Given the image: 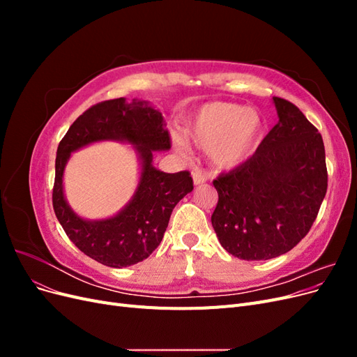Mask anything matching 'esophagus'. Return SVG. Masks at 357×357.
<instances>
[{
  "instance_id": "34e87169",
  "label": "esophagus",
  "mask_w": 357,
  "mask_h": 357,
  "mask_svg": "<svg viewBox=\"0 0 357 357\" xmlns=\"http://www.w3.org/2000/svg\"><path fill=\"white\" fill-rule=\"evenodd\" d=\"M192 177H193V185H195V186L202 185V183H205V180H207V177H205L201 171L193 172Z\"/></svg>"
}]
</instances>
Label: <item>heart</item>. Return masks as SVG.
<instances>
[{"label":"heart","mask_w":357,"mask_h":357,"mask_svg":"<svg viewBox=\"0 0 357 357\" xmlns=\"http://www.w3.org/2000/svg\"><path fill=\"white\" fill-rule=\"evenodd\" d=\"M265 119L256 109L215 101L204 104L185 128L192 144L207 150L210 164L229 171L252 158L265 135Z\"/></svg>","instance_id":"heart-1"}]
</instances>
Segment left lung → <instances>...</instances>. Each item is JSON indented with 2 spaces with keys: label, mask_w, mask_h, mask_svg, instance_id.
Returning a JSON list of instances; mask_svg holds the SVG:
<instances>
[{
  "label": "left lung",
  "mask_w": 357,
  "mask_h": 357,
  "mask_svg": "<svg viewBox=\"0 0 357 357\" xmlns=\"http://www.w3.org/2000/svg\"><path fill=\"white\" fill-rule=\"evenodd\" d=\"M277 125L243 165L213 181L211 215L226 252L266 261L291 250L314 223L328 189L321 135L296 105L274 96Z\"/></svg>",
  "instance_id": "1"
}]
</instances>
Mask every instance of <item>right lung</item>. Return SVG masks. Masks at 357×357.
<instances>
[{
    "instance_id": "obj_1",
    "label": "right lung",
    "mask_w": 357,
    "mask_h": 357,
    "mask_svg": "<svg viewBox=\"0 0 357 357\" xmlns=\"http://www.w3.org/2000/svg\"><path fill=\"white\" fill-rule=\"evenodd\" d=\"M164 116L149 101L117 98L91 107L75 119L61 139L55 162L53 210L68 238L86 256L112 268L144 261L160 244L177 202L193 190L188 171L169 172L153 167V153L169 150ZM100 141L134 145L140 180L133 198L107 220L89 221L75 213L63 192V171L71 153Z\"/></svg>"
}]
</instances>
